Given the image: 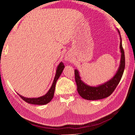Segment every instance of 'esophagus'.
<instances>
[{"label": "esophagus", "mask_w": 135, "mask_h": 135, "mask_svg": "<svg viewBox=\"0 0 135 135\" xmlns=\"http://www.w3.org/2000/svg\"><path fill=\"white\" fill-rule=\"evenodd\" d=\"M65 60H66V61H71L72 60V57H71V55L69 54H66V56H65Z\"/></svg>", "instance_id": "obj_1"}]
</instances>
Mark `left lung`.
I'll list each match as a JSON object with an SVG mask.
<instances>
[{
    "instance_id": "left-lung-1",
    "label": "left lung",
    "mask_w": 135,
    "mask_h": 135,
    "mask_svg": "<svg viewBox=\"0 0 135 135\" xmlns=\"http://www.w3.org/2000/svg\"><path fill=\"white\" fill-rule=\"evenodd\" d=\"M118 30V33L120 36V49L121 52L120 64L119 69L113 78L110 79L107 82L99 85L97 87H92L85 84L81 80L79 76V71L76 69L74 70L75 80L77 85V91L80 96L84 99L88 100H96L103 99L108 97L115 90L117 86L123 75L125 68V56L124 50L122 47V38L120 31Z\"/></svg>"
}]
</instances>
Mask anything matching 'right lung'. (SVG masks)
Here are the masks:
<instances>
[{
	"label": "right lung",
	"instance_id": "right-lung-1",
	"mask_svg": "<svg viewBox=\"0 0 135 135\" xmlns=\"http://www.w3.org/2000/svg\"><path fill=\"white\" fill-rule=\"evenodd\" d=\"M64 67H65V66H64L63 62H61L60 63V64L58 65L57 68L56 73L54 81H53V83L52 84V86H51V88L50 89V90L48 91V92L45 95L40 97H38V98H26V97H24L23 96L19 95L18 93H17V94L23 100L26 101V103H27L28 104L42 105L47 104L48 103H50V102L51 101V100L53 99V97H54V93H55V87H56V84L57 82V80H58L61 74V73H62Z\"/></svg>",
	"mask_w": 135,
	"mask_h": 135
}]
</instances>
